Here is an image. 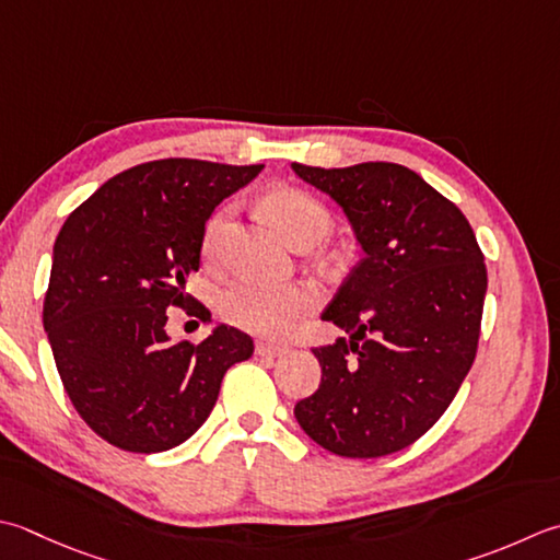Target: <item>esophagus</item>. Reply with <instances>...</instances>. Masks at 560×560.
Segmentation results:
<instances>
[{"label": "esophagus", "instance_id": "esophagus-1", "mask_svg": "<svg viewBox=\"0 0 560 560\" xmlns=\"http://www.w3.org/2000/svg\"><path fill=\"white\" fill-rule=\"evenodd\" d=\"M289 349L287 347H279V345H269V342H259L257 345V357L261 359H279L287 354Z\"/></svg>", "mask_w": 560, "mask_h": 560}]
</instances>
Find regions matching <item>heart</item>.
I'll use <instances>...</instances> for the list:
<instances>
[{
  "instance_id": "b5f03b06",
  "label": "heart",
  "mask_w": 560,
  "mask_h": 560,
  "mask_svg": "<svg viewBox=\"0 0 560 560\" xmlns=\"http://www.w3.org/2000/svg\"><path fill=\"white\" fill-rule=\"evenodd\" d=\"M261 211H265L283 237L295 247L311 240L320 243L330 230V213L325 211L320 201L299 189H271L261 196ZM230 208L218 211L206 225L203 252L213 257L218 243L225 230ZM317 305V295L305 283H289V287H269L259 281H235L221 293L218 308L223 317L235 327H243L247 332L265 337H283L289 335L301 317L308 315Z\"/></svg>"
}]
</instances>
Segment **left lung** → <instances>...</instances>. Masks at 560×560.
I'll return each instance as SVG.
<instances>
[{
	"mask_svg": "<svg viewBox=\"0 0 560 560\" xmlns=\"http://www.w3.org/2000/svg\"><path fill=\"white\" fill-rule=\"evenodd\" d=\"M291 170L342 208L364 252L320 315L349 337L313 349L320 386L293 415L337 456L400 452L442 418L474 364L483 252L466 215L402 164Z\"/></svg>",
	"mask_w": 560,
	"mask_h": 560,
	"instance_id": "left-lung-1",
	"label": "left lung"
}]
</instances>
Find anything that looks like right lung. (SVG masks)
Listing matches in <instances>:
<instances>
[{"label": "right lung", "instance_id": "obj_1", "mask_svg": "<svg viewBox=\"0 0 560 560\" xmlns=\"http://www.w3.org/2000/svg\"><path fill=\"white\" fill-rule=\"evenodd\" d=\"M265 164L155 160L116 174L74 208L52 247L43 327L62 386L92 430L136 454L167 452L211 415L252 337L215 325L172 342L170 305L191 308L206 221ZM194 313L208 320L199 303Z\"/></svg>", "mask_w": 560, "mask_h": 560}]
</instances>
